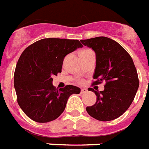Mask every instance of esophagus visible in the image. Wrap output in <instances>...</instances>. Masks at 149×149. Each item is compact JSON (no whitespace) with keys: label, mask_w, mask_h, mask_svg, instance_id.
Masks as SVG:
<instances>
[{"label":"esophagus","mask_w":149,"mask_h":149,"mask_svg":"<svg viewBox=\"0 0 149 149\" xmlns=\"http://www.w3.org/2000/svg\"><path fill=\"white\" fill-rule=\"evenodd\" d=\"M87 89L83 88V89H81V94L85 93H87Z\"/></svg>","instance_id":"obj_1"}]
</instances>
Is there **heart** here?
<instances>
[{
    "mask_svg": "<svg viewBox=\"0 0 149 149\" xmlns=\"http://www.w3.org/2000/svg\"><path fill=\"white\" fill-rule=\"evenodd\" d=\"M84 51H86V50H83V51H81V52H84Z\"/></svg>",
    "mask_w": 149,
    "mask_h": 149,
    "instance_id": "heart-1",
    "label": "heart"
}]
</instances>
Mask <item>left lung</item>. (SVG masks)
I'll return each instance as SVG.
<instances>
[{"label":"left lung","instance_id":"8db88e82","mask_svg":"<svg viewBox=\"0 0 149 149\" xmlns=\"http://www.w3.org/2000/svg\"><path fill=\"white\" fill-rule=\"evenodd\" d=\"M96 53V68L92 85L105 82L103 91H96V102L87 107V113L98 120L109 121L124 114L133 102L139 88L138 74L131 56L118 42L106 37L81 40Z\"/></svg>","mask_w":149,"mask_h":149}]
</instances>
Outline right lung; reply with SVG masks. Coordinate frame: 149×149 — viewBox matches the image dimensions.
Returning a JSON list of instances; mask_svg holds the SVG:
<instances>
[{"label":"right lung","mask_w":149,"mask_h":149,"mask_svg":"<svg viewBox=\"0 0 149 149\" xmlns=\"http://www.w3.org/2000/svg\"><path fill=\"white\" fill-rule=\"evenodd\" d=\"M82 47L78 40L44 38L22 52L14 72V87L18 104L31 120H55L64 111L68 97L80 93L81 89L73 85L57 90L52 77L62 72L65 56Z\"/></svg>","instance_id":"right-lung-1"}]
</instances>
